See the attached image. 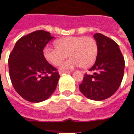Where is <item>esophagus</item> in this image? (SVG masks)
<instances>
[{
	"label": "esophagus",
	"mask_w": 134,
	"mask_h": 134,
	"mask_svg": "<svg viewBox=\"0 0 134 134\" xmlns=\"http://www.w3.org/2000/svg\"><path fill=\"white\" fill-rule=\"evenodd\" d=\"M69 71H59V74L60 75H62V74H63L64 73H68Z\"/></svg>",
	"instance_id": "1"
}]
</instances>
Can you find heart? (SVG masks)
Instances as JSON below:
<instances>
[{
  "label": "heart",
  "mask_w": 134,
  "mask_h": 134,
  "mask_svg": "<svg viewBox=\"0 0 134 134\" xmlns=\"http://www.w3.org/2000/svg\"><path fill=\"white\" fill-rule=\"evenodd\" d=\"M55 45L56 46H45L43 55L48 63L56 66L69 54L71 58L61 63V70L81 66L88 68L93 65L97 56V44L90 37H66L58 40Z\"/></svg>",
  "instance_id": "heart-1"
}]
</instances>
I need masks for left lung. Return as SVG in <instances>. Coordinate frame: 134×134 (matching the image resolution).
<instances>
[{
  "mask_svg": "<svg viewBox=\"0 0 134 134\" xmlns=\"http://www.w3.org/2000/svg\"><path fill=\"white\" fill-rule=\"evenodd\" d=\"M98 46L95 63L89 69L93 74L84 75L79 90L85 97L94 101L110 97L122 81L125 59L115 42L101 33L94 35Z\"/></svg>",
  "mask_w": 134,
  "mask_h": 134,
  "instance_id": "8db88e82",
  "label": "left lung"
}]
</instances>
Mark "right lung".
I'll list each match as a JSON object with an SVG mask.
<instances>
[{
  "label": "right lung",
  "mask_w": 134,
  "mask_h": 134,
  "mask_svg": "<svg viewBox=\"0 0 134 134\" xmlns=\"http://www.w3.org/2000/svg\"><path fill=\"white\" fill-rule=\"evenodd\" d=\"M53 38L50 32L37 30L20 38L9 54L12 83L16 92L28 102L45 101L57 87L60 75L43 55V49Z\"/></svg>",
  "instance_id": "right-lung-1"
}]
</instances>
